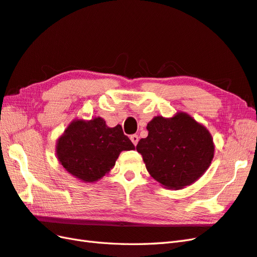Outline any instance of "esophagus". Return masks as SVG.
<instances>
[{
  "label": "esophagus",
  "mask_w": 257,
  "mask_h": 257,
  "mask_svg": "<svg viewBox=\"0 0 257 257\" xmlns=\"http://www.w3.org/2000/svg\"><path fill=\"white\" fill-rule=\"evenodd\" d=\"M131 141H132V143H133L134 145L136 146V145H137V143H139V135L134 134V135L131 136Z\"/></svg>",
  "instance_id": "1"
}]
</instances>
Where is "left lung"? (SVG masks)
Returning a JSON list of instances; mask_svg holds the SVG:
<instances>
[{
  "mask_svg": "<svg viewBox=\"0 0 257 257\" xmlns=\"http://www.w3.org/2000/svg\"><path fill=\"white\" fill-rule=\"evenodd\" d=\"M147 131L148 136L136 149L150 176L167 189L191 185L210 166L215 152L212 137L187 113L179 112L170 118L155 116Z\"/></svg>",
  "mask_w": 257,
  "mask_h": 257,
  "instance_id": "8db88e82",
  "label": "left lung"
}]
</instances>
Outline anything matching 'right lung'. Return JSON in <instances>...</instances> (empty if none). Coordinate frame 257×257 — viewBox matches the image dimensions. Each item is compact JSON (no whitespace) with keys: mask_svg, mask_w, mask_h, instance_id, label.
I'll return each instance as SVG.
<instances>
[{"mask_svg":"<svg viewBox=\"0 0 257 257\" xmlns=\"http://www.w3.org/2000/svg\"><path fill=\"white\" fill-rule=\"evenodd\" d=\"M135 146L121 125L109 127L102 117L89 121L74 120L56 143L60 164L72 176L84 182H96L105 176L123 150Z\"/></svg>","mask_w":257,"mask_h":257,"instance_id":"obj_1","label":"right lung"}]
</instances>
